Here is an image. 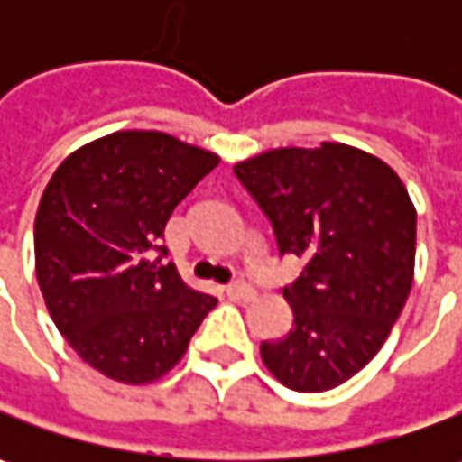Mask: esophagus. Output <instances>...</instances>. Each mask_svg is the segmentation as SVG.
<instances>
[{
	"label": "esophagus",
	"mask_w": 462,
	"mask_h": 462,
	"mask_svg": "<svg viewBox=\"0 0 462 462\" xmlns=\"http://www.w3.org/2000/svg\"><path fill=\"white\" fill-rule=\"evenodd\" d=\"M226 295L231 298V300H252L254 298V288L249 285V282H244V280H236V282H231V285H226Z\"/></svg>",
	"instance_id": "esophagus-1"
}]
</instances>
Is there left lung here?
Instances as JSON below:
<instances>
[{
    "mask_svg": "<svg viewBox=\"0 0 462 462\" xmlns=\"http://www.w3.org/2000/svg\"><path fill=\"white\" fill-rule=\"evenodd\" d=\"M234 171L273 223L280 254L303 259L282 291L293 328L262 342V360L300 393L337 388L378 355L409 298L411 198L385 162L345 143L273 149Z\"/></svg>",
    "mask_w": 462,
    "mask_h": 462,
    "instance_id": "1",
    "label": "left lung"
}]
</instances>
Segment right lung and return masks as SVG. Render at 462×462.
<instances>
[{
	"label": "right lung",
	"instance_id": "1",
	"mask_svg": "<svg viewBox=\"0 0 462 462\" xmlns=\"http://www.w3.org/2000/svg\"><path fill=\"white\" fill-rule=\"evenodd\" d=\"M218 162L169 134L120 131L53 171L35 216L38 285L66 342L102 375L131 385L162 378L216 306L164 264L162 239Z\"/></svg>",
	"mask_w": 462,
	"mask_h": 462
}]
</instances>
